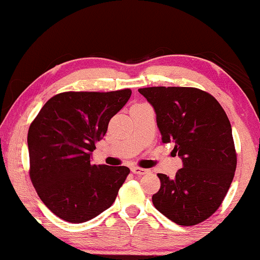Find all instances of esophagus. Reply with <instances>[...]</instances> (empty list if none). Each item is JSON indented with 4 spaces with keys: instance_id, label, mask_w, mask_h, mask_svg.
I'll list each match as a JSON object with an SVG mask.
<instances>
[{
    "instance_id": "obj_1",
    "label": "esophagus",
    "mask_w": 260,
    "mask_h": 260,
    "mask_svg": "<svg viewBox=\"0 0 260 260\" xmlns=\"http://www.w3.org/2000/svg\"><path fill=\"white\" fill-rule=\"evenodd\" d=\"M131 172L136 175H144V174H148L149 170L148 169H143V168H138V167H133L131 168Z\"/></svg>"
}]
</instances>
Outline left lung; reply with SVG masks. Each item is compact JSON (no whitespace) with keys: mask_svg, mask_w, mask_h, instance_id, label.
Instances as JSON below:
<instances>
[{"mask_svg":"<svg viewBox=\"0 0 260 260\" xmlns=\"http://www.w3.org/2000/svg\"><path fill=\"white\" fill-rule=\"evenodd\" d=\"M138 92L154 108L163 143L173 142L182 168L161 188L152 204L177 225L208 219L226 197L237 167L232 127L218 101L194 87H145Z\"/></svg>","mask_w":260,"mask_h":260,"instance_id":"left-lung-1","label":"left lung"}]
</instances>
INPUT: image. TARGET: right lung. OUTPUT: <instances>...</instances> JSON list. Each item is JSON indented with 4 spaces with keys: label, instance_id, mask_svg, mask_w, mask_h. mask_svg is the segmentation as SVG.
I'll list each match as a JSON object with an SVG mask.
<instances>
[{
    "label": "right lung",
    "instance_id": "right-lung-1",
    "mask_svg": "<svg viewBox=\"0 0 260 260\" xmlns=\"http://www.w3.org/2000/svg\"><path fill=\"white\" fill-rule=\"evenodd\" d=\"M130 97L129 88L63 92L49 99L30 124V180L41 201L60 219L88 221L115 202L130 169L93 165L92 152Z\"/></svg>",
    "mask_w": 260,
    "mask_h": 260
}]
</instances>
